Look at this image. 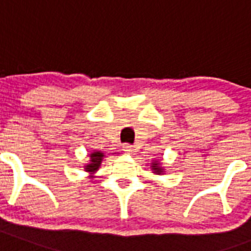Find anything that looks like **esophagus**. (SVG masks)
I'll use <instances>...</instances> for the list:
<instances>
[{
  "mask_svg": "<svg viewBox=\"0 0 251 251\" xmlns=\"http://www.w3.org/2000/svg\"><path fill=\"white\" fill-rule=\"evenodd\" d=\"M124 151H125L126 153H133L134 152V147L131 145H129V143H126V145H124Z\"/></svg>",
  "mask_w": 251,
  "mask_h": 251,
  "instance_id": "obj_1",
  "label": "esophagus"
}]
</instances>
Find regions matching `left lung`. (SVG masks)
<instances>
[{
  "label": "left lung",
  "mask_w": 251,
  "mask_h": 251,
  "mask_svg": "<svg viewBox=\"0 0 251 251\" xmlns=\"http://www.w3.org/2000/svg\"><path fill=\"white\" fill-rule=\"evenodd\" d=\"M151 168H152V171L155 175H161V173L164 172V169L160 167V164H159L157 161H153L152 164H151Z\"/></svg>",
  "instance_id": "1"
}]
</instances>
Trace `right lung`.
<instances>
[{"label": "right lung", "instance_id": "right-lung-1", "mask_svg": "<svg viewBox=\"0 0 251 251\" xmlns=\"http://www.w3.org/2000/svg\"><path fill=\"white\" fill-rule=\"evenodd\" d=\"M104 156H105V155H104L101 151H94L92 153H90V163L84 167V171L88 172L91 175V177H94L95 172L100 168Z\"/></svg>", "mask_w": 251, "mask_h": 251}]
</instances>
